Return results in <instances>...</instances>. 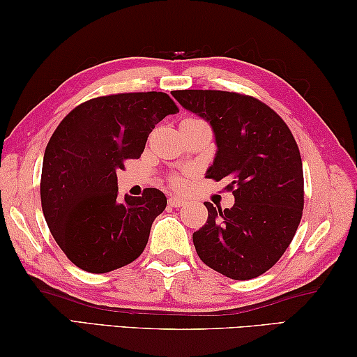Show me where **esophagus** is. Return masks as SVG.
<instances>
[{
    "instance_id": "34e87169",
    "label": "esophagus",
    "mask_w": 357,
    "mask_h": 357,
    "mask_svg": "<svg viewBox=\"0 0 357 357\" xmlns=\"http://www.w3.org/2000/svg\"><path fill=\"white\" fill-rule=\"evenodd\" d=\"M185 203V200L184 198H181V197H176V195H173V197H170L168 198V204H170L172 208H179V206H183V204Z\"/></svg>"
}]
</instances>
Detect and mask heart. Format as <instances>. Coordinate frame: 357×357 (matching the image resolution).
Returning <instances> with one entry per match:
<instances>
[{
	"label": "heart",
	"instance_id": "b5f03b06",
	"mask_svg": "<svg viewBox=\"0 0 357 357\" xmlns=\"http://www.w3.org/2000/svg\"><path fill=\"white\" fill-rule=\"evenodd\" d=\"M189 179H190V173H184V174H178V176H173L170 183L174 189H185L187 184H189Z\"/></svg>",
	"mask_w": 357,
	"mask_h": 357
}]
</instances>
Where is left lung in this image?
<instances>
[{
    "label": "left lung",
    "mask_w": 357,
    "mask_h": 357,
    "mask_svg": "<svg viewBox=\"0 0 357 357\" xmlns=\"http://www.w3.org/2000/svg\"><path fill=\"white\" fill-rule=\"evenodd\" d=\"M185 110L208 121L217 154L206 173L228 181L231 209L206 202L208 220L193 233L202 261L234 280L264 274L288 249L304 209L298 143L285 121L252 96L217 89L173 91Z\"/></svg>",
    "instance_id": "8db88e82"
}]
</instances>
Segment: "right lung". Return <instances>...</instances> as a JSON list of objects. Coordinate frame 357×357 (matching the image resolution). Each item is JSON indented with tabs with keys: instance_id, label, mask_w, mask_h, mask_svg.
<instances>
[{
	"instance_id": "add662e5",
	"label": "right lung",
	"mask_w": 357,
	"mask_h": 357,
	"mask_svg": "<svg viewBox=\"0 0 357 357\" xmlns=\"http://www.w3.org/2000/svg\"><path fill=\"white\" fill-rule=\"evenodd\" d=\"M178 112L165 93L110 94L77 105L53 132L42 164V211L80 269L105 274L142 255L167 197L149 187L119 200L116 170L138 159L155 124Z\"/></svg>"
}]
</instances>
